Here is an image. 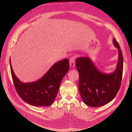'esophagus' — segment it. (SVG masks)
Returning <instances> with one entry per match:
<instances>
[{
  "label": "esophagus",
  "instance_id": "34e87169",
  "mask_svg": "<svg viewBox=\"0 0 132 132\" xmlns=\"http://www.w3.org/2000/svg\"><path fill=\"white\" fill-rule=\"evenodd\" d=\"M75 57L71 56L70 59V67L71 68H73L75 67Z\"/></svg>",
  "mask_w": 132,
  "mask_h": 132
}]
</instances>
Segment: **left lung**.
Instances as JSON below:
<instances>
[{"mask_svg": "<svg viewBox=\"0 0 132 132\" xmlns=\"http://www.w3.org/2000/svg\"><path fill=\"white\" fill-rule=\"evenodd\" d=\"M114 45L118 49V61L113 73L100 72L90 58L81 57L76 59L79 75V90L83 102L88 106L97 107L105 105L115 97L121 85L123 72V57L116 39Z\"/></svg>", "mask_w": 132, "mask_h": 132, "instance_id": "obj_1", "label": "left lung"}]
</instances>
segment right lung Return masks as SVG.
Segmentation results:
<instances>
[{
    "mask_svg": "<svg viewBox=\"0 0 132 132\" xmlns=\"http://www.w3.org/2000/svg\"><path fill=\"white\" fill-rule=\"evenodd\" d=\"M10 61L13 81L21 98L34 106L51 105L56 97L61 80L69 70V59L57 61L41 78L30 83L19 80L13 70L11 58Z\"/></svg>",
    "mask_w": 132,
    "mask_h": 132,
    "instance_id": "add662e5",
    "label": "right lung"
}]
</instances>
